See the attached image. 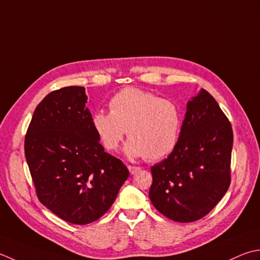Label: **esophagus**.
<instances>
[{"instance_id": "obj_1", "label": "esophagus", "mask_w": 260, "mask_h": 260, "mask_svg": "<svg viewBox=\"0 0 260 260\" xmlns=\"http://www.w3.org/2000/svg\"><path fill=\"white\" fill-rule=\"evenodd\" d=\"M128 169H129L130 174L134 175V174H136L137 172H139L141 168H140V167H137V166H128Z\"/></svg>"}]
</instances>
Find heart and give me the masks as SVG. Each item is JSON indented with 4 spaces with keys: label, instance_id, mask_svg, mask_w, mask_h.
<instances>
[{
    "label": "heart",
    "instance_id": "b5f03b06",
    "mask_svg": "<svg viewBox=\"0 0 260 260\" xmlns=\"http://www.w3.org/2000/svg\"><path fill=\"white\" fill-rule=\"evenodd\" d=\"M110 113L96 111L92 126L108 150L118 148L126 135L123 152L129 158L145 156L156 160L176 146L181 130V112L172 101L140 88L126 87L109 102Z\"/></svg>",
    "mask_w": 260,
    "mask_h": 260
}]
</instances>
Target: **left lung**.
Segmentation results:
<instances>
[{"label":"left lung","mask_w":260,"mask_h":260,"mask_svg":"<svg viewBox=\"0 0 260 260\" xmlns=\"http://www.w3.org/2000/svg\"><path fill=\"white\" fill-rule=\"evenodd\" d=\"M232 142L229 120L214 98L201 88L186 104L171 155L151 167L152 205L176 222L208 214L229 188Z\"/></svg>","instance_id":"left-lung-1"}]
</instances>
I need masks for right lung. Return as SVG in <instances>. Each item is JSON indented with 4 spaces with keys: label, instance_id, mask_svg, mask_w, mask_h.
Segmentation results:
<instances>
[{
    "label": "right lung",
    "instance_id": "right-lung-1",
    "mask_svg": "<svg viewBox=\"0 0 260 260\" xmlns=\"http://www.w3.org/2000/svg\"><path fill=\"white\" fill-rule=\"evenodd\" d=\"M82 86L49 93L36 108L24 153L40 202L74 224L96 221L112 206L129 171L104 151Z\"/></svg>",
    "mask_w": 260,
    "mask_h": 260
}]
</instances>
